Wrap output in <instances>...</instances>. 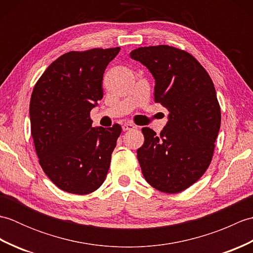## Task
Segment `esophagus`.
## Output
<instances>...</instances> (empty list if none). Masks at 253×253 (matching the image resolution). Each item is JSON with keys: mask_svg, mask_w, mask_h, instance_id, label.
Listing matches in <instances>:
<instances>
[{"mask_svg": "<svg viewBox=\"0 0 253 253\" xmlns=\"http://www.w3.org/2000/svg\"><path fill=\"white\" fill-rule=\"evenodd\" d=\"M135 128H136V126L133 125V124H131V123H124L123 125H122V129H123L124 131L132 130V129H135Z\"/></svg>", "mask_w": 253, "mask_h": 253, "instance_id": "34e87169", "label": "esophagus"}]
</instances>
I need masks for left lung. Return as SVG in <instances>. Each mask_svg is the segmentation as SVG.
Listing matches in <instances>:
<instances>
[{
  "label": "left lung",
  "mask_w": 253,
  "mask_h": 253,
  "mask_svg": "<svg viewBox=\"0 0 253 253\" xmlns=\"http://www.w3.org/2000/svg\"><path fill=\"white\" fill-rule=\"evenodd\" d=\"M155 80L154 101L168 109L169 121L158 136L142 128L144 143L137 150L143 177L155 189H187L209 168L221 127V107L211 77L195 57L169 45L130 52Z\"/></svg>",
  "instance_id": "left-lung-1"
}]
</instances>
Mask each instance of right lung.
Here are the masks:
<instances>
[{
	"label": "right lung",
	"instance_id": "right-lung-1",
	"mask_svg": "<svg viewBox=\"0 0 253 253\" xmlns=\"http://www.w3.org/2000/svg\"><path fill=\"white\" fill-rule=\"evenodd\" d=\"M121 47L68 52L38 80L30 99L36 152L60 189L87 195L103 184L122 127H92L90 111L103 98L102 80Z\"/></svg>",
	"mask_w": 253,
	"mask_h": 253
}]
</instances>
